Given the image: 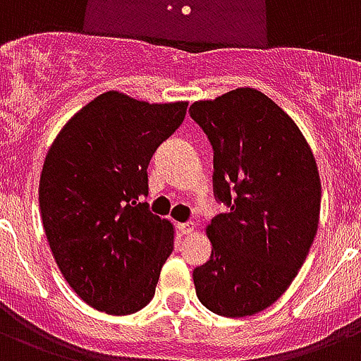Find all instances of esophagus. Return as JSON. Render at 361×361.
<instances>
[{"instance_id":"34e87169","label":"esophagus","mask_w":361,"mask_h":361,"mask_svg":"<svg viewBox=\"0 0 361 361\" xmlns=\"http://www.w3.org/2000/svg\"><path fill=\"white\" fill-rule=\"evenodd\" d=\"M177 231L180 235H190L194 231V224H177Z\"/></svg>"}]
</instances>
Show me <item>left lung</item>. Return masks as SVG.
Here are the masks:
<instances>
[{
  "instance_id": "1",
  "label": "left lung",
  "mask_w": 361,
  "mask_h": 361,
  "mask_svg": "<svg viewBox=\"0 0 361 361\" xmlns=\"http://www.w3.org/2000/svg\"><path fill=\"white\" fill-rule=\"evenodd\" d=\"M190 115L212 145L214 195L229 209L207 227L212 253L194 270L195 293L216 315H255L289 289L315 240L317 162L295 121L257 89L199 100Z\"/></svg>"
}]
</instances>
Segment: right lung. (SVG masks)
<instances>
[{
    "label": "right lung",
    "instance_id": "add662e5",
    "mask_svg": "<svg viewBox=\"0 0 361 361\" xmlns=\"http://www.w3.org/2000/svg\"><path fill=\"white\" fill-rule=\"evenodd\" d=\"M186 108L108 91L63 126L46 154L39 207L51 255L94 310L130 315L154 296L173 226L140 199L149 194L152 154Z\"/></svg>",
    "mask_w": 361,
    "mask_h": 361
}]
</instances>
